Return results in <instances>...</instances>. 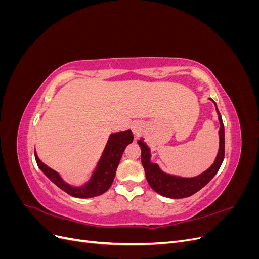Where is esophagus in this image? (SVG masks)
Returning a JSON list of instances; mask_svg holds the SVG:
<instances>
[{
	"mask_svg": "<svg viewBox=\"0 0 259 259\" xmlns=\"http://www.w3.org/2000/svg\"><path fill=\"white\" fill-rule=\"evenodd\" d=\"M132 131H133V133H134V135L136 137H138L140 134H142V132H143V125L140 124V123H138V122H136V123L133 124Z\"/></svg>",
	"mask_w": 259,
	"mask_h": 259,
	"instance_id": "esophagus-1",
	"label": "esophagus"
}]
</instances>
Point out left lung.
I'll return each instance as SVG.
<instances>
[{
    "label": "left lung",
    "mask_w": 259,
    "mask_h": 259,
    "mask_svg": "<svg viewBox=\"0 0 259 259\" xmlns=\"http://www.w3.org/2000/svg\"><path fill=\"white\" fill-rule=\"evenodd\" d=\"M209 100L214 103L219 125H221L218 131L219 147L214 163L200 175L193 177H182L165 173L158 164L151 161V150L147 146L145 139L140 138L137 140V144L142 149V163L145 168L147 182L156 193L163 195V197L169 199H184L190 197V195L198 192L203 187L206 186L222 166L225 156V127L216 103L211 98H209Z\"/></svg>",
    "instance_id": "left-lung-1"
}]
</instances>
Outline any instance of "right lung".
I'll use <instances>...</instances> for the list:
<instances>
[{"instance_id":"add662e5","label":"right lung","mask_w":259,"mask_h":259,"mask_svg":"<svg viewBox=\"0 0 259 259\" xmlns=\"http://www.w3.org/2000/svg\"><path fill=\"white\" fill-rule=\"evenodd\" d=\"M133 139H134V136H133L131 130L111 133L96 166L91 171L89 179L81 186H73L65 182L58 171L45 165L38 159L36 151L34 150L35 161L38 168L43 171V174L53 184L60 188L62 191L71 195V197L79 199L98 197V195L105 193L111 187L122 154L125 148L133 143Z\"/></svg>"}]
</instances>
